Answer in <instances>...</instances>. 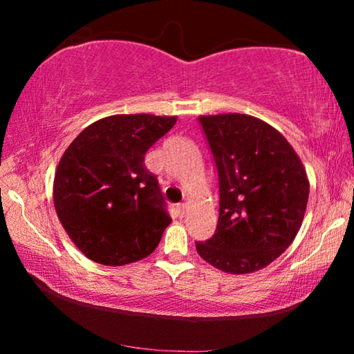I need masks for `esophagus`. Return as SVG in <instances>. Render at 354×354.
I'll use <instances>...</instances> for the list:
<instances>
[{
	"mask_svg": "<svg viewBox=\"0 0 354 354\" xmlns=\"http://www.w3.org/2000/svg\"><path fill=\"white\" fill-rule=\"evenodd\" d=\"M176 212H178L179 218L185 217V214H187V203H181V205L176 207Z\"/></svg>",
	"mask_w": 354,
	"mask_h": 354,
	"instance_id": "esophagus-1",
	"label": "esophagus"
}]
</instances>
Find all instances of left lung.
<instances>
[{"mask_svg":"<svg viewBox=\"0 0 354 354\" xmlns=\"http://www.w3.org/2000/svg\"><path fill=\"white\" fill-rule=\"evenodd\" d=\"M218 171L215 234L196 251L221 272L261 270L289 248L301 227L309 179L286 137L247 113L198 117Z\"/></svg>","mask_w":354,"mask_h":354,"instance_id":"1","label":"left lung"}]
</instances>
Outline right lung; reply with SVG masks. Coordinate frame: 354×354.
<instances>
[{
    "mask_svg": "<svg viewBox=\"0 0 354 354\" xmlns=\"http://www.w3.org/2000/svg\"><path fill=\"white\" fill-rule=\"evenodd\" d=\"M176 120L151 113L104 117L65 149L53 200L64 230L88 259L127 266L159 245L171 218L143 159Z\"/></svg>",
    "mask_w": 354,
    "mask_h": 354,
    "instance_id": "obj_1",
    "label": "right lung"
}]
</instances>
